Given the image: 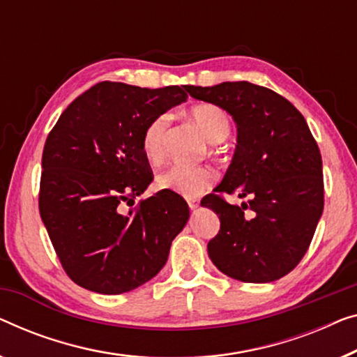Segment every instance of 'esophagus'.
Wrapping results in <instances>:
<instances>
[{
    "instance_id": "esophagus-1",
    "label": "esophagus",
    "mask_w": 357,
    "mask_h": 357,
    "mask_svg": "<svg viewBox=\"0 0 357 357\" xmlns=\"http://www.w3.org/2000/svg\"><path fill=\"white\" fill-rule=\"evenodd\" d=\"M188 206H190V209H196L199 206V199H196V198H190L188 201Z\"/></svg>"
}]
</instances>
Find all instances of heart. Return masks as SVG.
<instances>
[{
  "mask_svg": "<svg viewBox=\"0 0 357 357\" xmlns=\"http://www.w3.org/2000/svg\"><path fill=\"white\" fill-rule=\"evenodd\" d=\"M193 122L201 128L209 142L217 143L229 137L231 121L227 111L215 105H198L190 112ZM169 116L154 117L144 127L142 135V151L151 164H159L166 156V138ZM219 175L209 166H187L174 164L158 175L156 183L161 190H169L187 198H196L217 182Z\"/></svg>",
  "mask_w": 357,
  "mask_h": 357,
  "instance_id": "heart-1",
  "label": "heart"
}]
</instances>
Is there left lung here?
<instances>
[{"instance_id": "obj_1", "label": "left lung", "mask_w": 357, "mask_h": 357, "mask_svg": "<svg viewBox=\"0 0 357 357\" xmlns=\"http://www.w3.org/2000/svg\"><path fill=\"white\" fill-rule=\"evenodd\" d=\"M185 89L229 112L238 127L224 180L201 201L220 219L208 243L211 261L246 283L285 277L306 255L324 211L322 158L306 121L278 93L250 82ZM222 192L245 203L230 205Z\"/></svg>"}]
</instances>
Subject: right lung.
<instances>
[{"mask_svg": "<svg viewBox=\"0 0 357 357\" xmlns=\"http://www.w3.org/2000/svg\"><path fill=\"white\" fill-rule=\"evenodd\" d=\"M185 90L100 82L67 106L46 138L40 215L77 285L121 294L166 264L190 217L187 203L162 190L132 204L153 182L142 151L144 127L187 100Z\"/></svg>", "mask_w": 357, "mask_h": 357, "instance_id": "add662e5", "label": "right lung"}]
</instances>
